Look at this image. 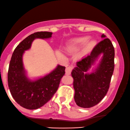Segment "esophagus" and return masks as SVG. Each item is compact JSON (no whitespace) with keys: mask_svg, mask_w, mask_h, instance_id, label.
<instances>
[{"mask_svg":"<svg viewBox=\"0 0 130 130\" xmlns=\"http://www.w3.org/2000/svg\"><path fill=\"white\" fill-rule=\"evenodd\" d=\"M73 68H74V66L73 65H71V66H69L67 67V68H66V70H65L66 74V75L70 74L71 71H72Z\"/></svg>","mask_w":130,"mask_h":130,"instance_id":"esophagus-1","label":"esophagus"}]
</instances>
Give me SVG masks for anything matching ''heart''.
<instances>
[{"label": "heart", "instance_id": "1", "mask_svg": "<svg viewBox=\"0 0 130 130\" xmlns=\"http://www.w3.org/2000/svg\"><path fill=\"white\" fill-rule=\"evenodd\" d=\"M89 40V37H80L78 38H76L72 40V41H71V42L69 43V45L68 46V50L69 51H73L77 50V48H79V47L82 46L84 45L87 42L88 40ZM95 41H90L87 44V48L90 49L92 48L93 46L95 45Z\"/></svg>", "mask_w": 130, "mask_h": 130}]
</instances>
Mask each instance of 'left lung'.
Here are the masks:
<instances>
[{"label":"left lung","instance_id":"1","mask_svg":"<svg viewBox=\"0 0 130 130\" xmlns=\"http://www.w3.org/2000/svg\"><path fill=\"white\" fill-rule=\"evenodd\" d=\"M100 41L90 55L77 62L71 72L74 79V100L82 108H90L98 104L107 94L114 70L115 50L111 41L102 35ZM102 58L96 69L87 73L99 55Z\"/></svg>","mask_w":130,"mask_h":130}]
</instances>
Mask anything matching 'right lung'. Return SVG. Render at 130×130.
I'll return each mask as SVG.
<instances>
[{"label":"right lung","mask_w":130,"mask_h":130,"mask_svg":"<svg viewBox=\"0 0 130 130\" xmlns=\"http://www.w3.org/2000/svg\"><path fill=\"white\" fill-rule=\"evenodd\" d=\"M52 34V32L40 31L29 35L16 47L10 61V91L17 104L26 109H37L46 104L56 92L61 79L65 74V67L58 65L50 74L35 80L26 77L22 59L25 51L31 48L35 39L50 38Z\"/></svg>","instance_id":"obj_1"}]
</instances>
